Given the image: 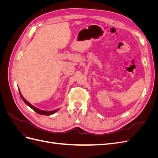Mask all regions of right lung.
<instances>
[{"label":"right lung","instance_id":"1","mask_svg":"<svg viewBox=\"0 0 158 158\" xmlns=\"http://www.w3.org/2000/svg\"><path fill=\"white\" fill-rule=\"evenodd\" d=\"M19 92H20V97H21V98L22 99L23 101L25 102V103L27 105V106H29L30 108H31V109L33 110V111H35V112H36L37 113H38V114H43V115H51V114H54L55 112H56L57 111H58V109H56V110H54V111H43V110H40V109H37V108H36V107H33L31 104H30L29 102H27L26 100L24 98H23V97L22 96V95L21 94V93H20V91H19Z\"/></svg>","mask_w":158,"mask_h":158}]
</instances>
